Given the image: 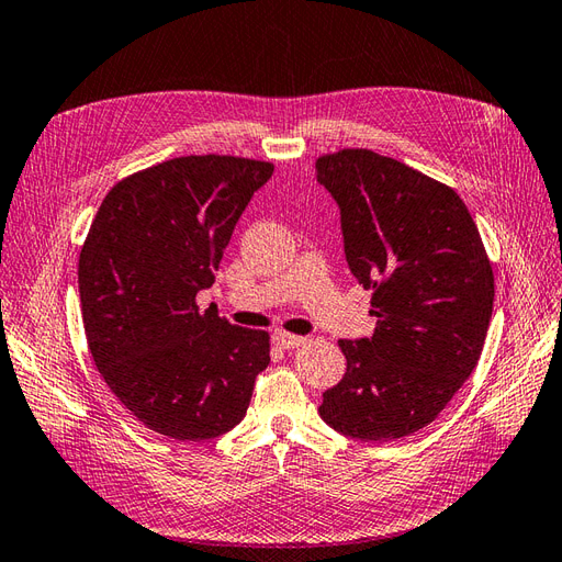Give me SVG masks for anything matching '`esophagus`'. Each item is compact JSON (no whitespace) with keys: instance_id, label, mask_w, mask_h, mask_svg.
Here are the masks:
<instances>
[{"instance_id":"1","label":"esophagus","mask_w":562,"mask_h":562,"mask_svg":"<svg viewBox=\"0 0 562 562\" xmlns=\"http://www.w3.org/2000/svg\"><path fill=\"white\" fill-rule=\"evenodd\" d=\"M272 342H276L278 347L282 349H294V347H302L308 342V337H302V335H292V333H284V330H278L276 335H272Z\"/></svg>"}]
</instances>
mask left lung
Here are the masks:
<instances>
[{"label": "left lung", "instance_id": "8db88e82", "mask_svg": "<svg viewBox=\"0 0 562 562\" xmlns=\"http://www.w3.org/2000/svg\"><path fill=\"white\" fill-rule=\"evenodd\" d=\"M340 205L349 270L371 290L375 330L340 340L347 373L323 422L359 440L428 426L476 369L493 313V266L452 187L367 148L316 160Z\"/></svg>", "mask_w": 562, "mask_h": 562}]
</instances>
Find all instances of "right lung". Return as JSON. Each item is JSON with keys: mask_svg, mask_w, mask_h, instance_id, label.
Here are the masks:
<instances>
[{"mask_svg": "<svg viewBox=\"0 0 562 562\" xmlns=\"http://www.w3.org/2000/svg\"><path fill=\"white\" fill-rule=\"evenodd\" d=\"M276 165L184 155L110 189L78 256L88 349L104 383L155 434L207 440L237 426L270 363V335L195 294L215 282L244 207Z\"/></svg>", "mask_w": 562, "mask_h": 562, "instance_id": "add662e5", "label": "right lung"}]
</instances>
